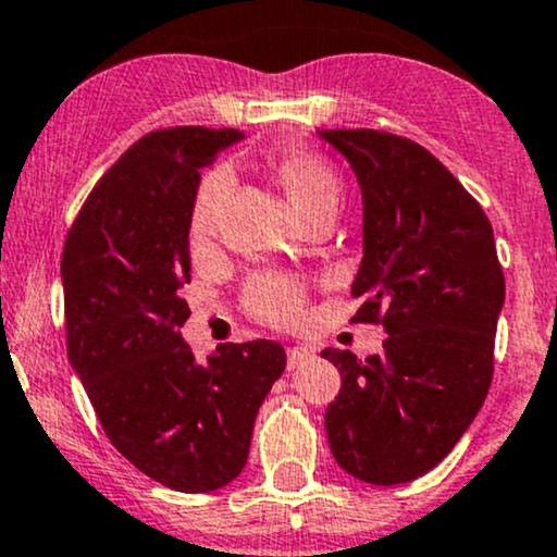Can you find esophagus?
I'll list each match as a JSON object with an SVG mask.
<instances>
[{
    "instance_id": "obj_1",
    "label": "esophagus",
    "mask_w": 557,
    "mask_h": 557,
    "mask_svg": "<svg viewBox=\"0 0 557 557\" xmlns=\"http://www.w3.org/2000/svg\"><path fill=\"white\" fill-rule=\"evenodd\" d=\"M314 352L309 347H290L288 349V368H298L304 366L307 360H312Z\"/></svg>"
}]
</instances>
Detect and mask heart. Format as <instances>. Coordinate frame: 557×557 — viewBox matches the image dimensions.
<instances>
[{
	"label": "heart",
	"instance_id": "heart-1",
	"mask_svg": "<svg viewBox=\"0 0 557 557\" xmlns=\"http://www.w3.org/2000/svg\"><path fill=\"white\" fill-rule=\"evenodd\" d=\"M280 181L285 184L288 195L294 197L307 219L327 213H336L338 200H342V178L331 162L320 160L314 154L294 151L277 162ZM232 191V171L219 165L202 178L197 189L195 208H191V239L205 243L219 230L221 213H224L226 200ZM248 307L253 314L272 325H290L301 318L304 312V290L301 285L280 274H261L248 285Z\"/></svg>",
	"mask_w": 557,
	"mask_h": 557
}]
</instances>
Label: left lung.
Listing matches in <instances>:
<instances>
[{
    "label": "left lung",
    "instance_id": "left-lung-1",
    "mask_svg": "<svg viewBox=\"0 0 557 557\" xmlns=\"http://www.w3.org/2000/svg\"><path fill=\"white\" fill-rule=\"evenodd\" d=\"M362 189V261L352 323L384 325L366 360L323 349L342 373L325 411L342 470L373 485L441 465L478 417L494 376L505 272L475 197L417 140L384 131H318Z\"/></svg>",
    "mask_w": 557,
    "mask_h": 557
}]
</instances>
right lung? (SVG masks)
<instances>
[{
	"instance_id": "add662e5",
	"label": "right lung",
	"mask_w": 557,
	"mask_h": 557,
	"mask_svg": "<svg viewBox=\"0 0 557 557\" xmlns=\"http://www.w3.org/2000/svg\"><path fill=\"white\" fill-rule=\"evenodd\" d=\"M234 127H162L101 175L63 245L66 347L111 446L184 494L226 485L248 461L285 349L256 338L197 360L181 338L200 171Z\"/></svg>"
}]
</instances>
